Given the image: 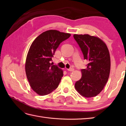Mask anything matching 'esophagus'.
I'll list each match as a JSON object with an SVG mask.
<instances>
[{"instance_id":"1","label":"esophagus","mask_w":126,"mask_h":126,"mask_svg":"<svg viewBox=\"0 0 126 126\" xmlns=\"http://www.w3.org/2000/svg\"><path fill=\"white\" fill-rule=\"evenodd\" d=\"M67 70H68L69 71H73L74 70V69L73 68H69V69H68Z\"/></svg>"}]
</instances>
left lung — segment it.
Segmentation results:
<instances>
[{"label": "left lung", "mask_w": 126, "mask_h": 126, "mask_svg": "<svg viewBox=\"0 0 126 126\" xmlns=\"http://www.w3.org/2000/svg\"><path fill=\"white\" fill-rule=\"evenodd\" d=\"M81 48L84 60L89 62L81 70L82 77L75 84L80 95L90 98L97 96L107 82L110 70V57L105 43L89 34H74Z\"/></svg>", "instance_id": "left-lung-1"}]
</instances>
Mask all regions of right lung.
<instances>
[{"mask_svg": "<svg viewBox=\"0 0 126 126\" xmlns=\"http://www.w3.org/2000/svg\"><path fill=\"white\" fill-rule=\"evenodd\" d=\"M70 33L50 30L34 40L26 56L25 73L31 88L41 96L49 94L58 86L63 71L51 63L52 57L61 43Z\"/></svg>", "mask_w": 126, "mask_h": 126, "instance_id": "1", "label": "right lung"}]
</instances>
